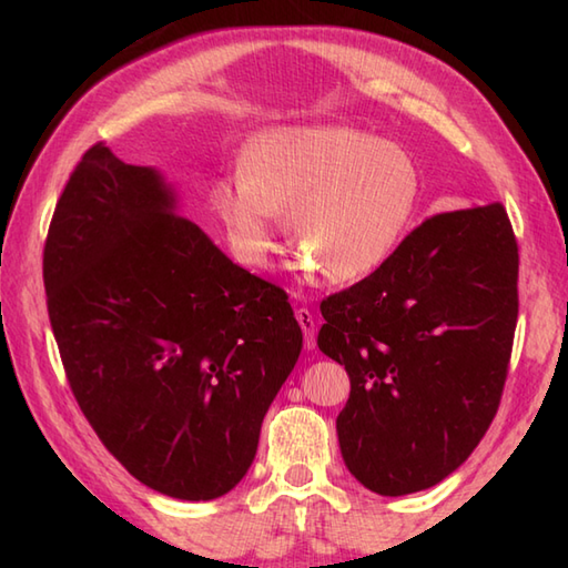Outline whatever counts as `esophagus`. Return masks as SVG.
Listing matches in <instances>:
<instances>
[{
	"instance_id": "34e87169",
	"label": "esophagus",
	"mask_w": 568,
	"mask_h": 568,
	"mask_svg": "<svg viewBox=\"0 0 568 568\" xmlns=\"http://www.w3.org/2000/svg\"><path fill=\"white\" fill-rule=\"evenodd\" d=\"M295 317H297V322H300V327H303V334H305V346H307V348H315L317 322H315V317H312V312H310V310H305V307H300V310L295 312Z\"/></svg>"
}]
</instances>
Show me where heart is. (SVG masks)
<instances>
[{
  "instance_id": "obj_1",
  "label": "heart",
  "mask_w": 568,
  "mask_h": 568,
  "mask_svg": "<svg viewBox=\"0 0 568 568\" xmlns=\"http://www.w3.org/2000/svg\"><path fill=\"white\" fill-rule=\"evenodd\" d=\"M417 192V168L393 143L334 124L281 126L251 141L241 173L212 187V207L246 263L268 258L285 212L315 275L354 283L400 246Z\"/></svg>"
}]
</instances>
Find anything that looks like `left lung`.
I'll list each match as a JSON object with an SVG mask.
<instances>
[{
    "label": "left lung",
    "mask_w": 568,
    "mask_h": 568,
    "mask_svg": "<svg viewBox=\"0 0 568 568\" xmlns=\"http://www.w3.org/2000/svg\"><path fill=\"white\" fill-rule=\"evenodd\" d=\"M322 354L352 393L346 468L378 496L437 486L498 413L517 324V241L503 204L434 214L376 273L322 303Z\"/></svg>",
    "instance_id": "8db88e82"
}]
</instances>
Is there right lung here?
Returning <instances> with one entry per match:
<instances>
[{
	"label": "right lung",
	"instance_id": "1",
	"mask_svg": "<svg viewBox=\"0 0 568 568\" xmlns=\"http://www.w3.org/2000/svg\"><path fill=\"white\" fill-rule=\"evenodd\" d=\"M43 283L72 395L119 464L178 500L232 490L303 348L281 287L180 216L161 171L104 143L55 204Z\"/></svg>",
	"mask_w": 568,
	"mask_h": 568
}]
</instances>
